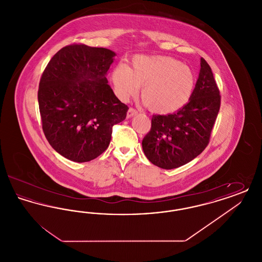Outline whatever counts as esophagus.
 Wrapping results in <instances>:
<instances>
[{
	"instance_id": "esophagus-1",
	"label": "esophagus",
	"mask_w": 262,
	"mask_h": 262,
	"mask_svg": "<svg viewBox=\"0 0 262 262\" xmlns=\"http://www.w3.org/2000/svg\"><path fill=\"white\" fill-rule=\"evenodd\" d=\"M137 111L135 109V108H129L128 109V111H127V118H132V117H134L135 115H137Z\"/></svg>"
}]
</instances>
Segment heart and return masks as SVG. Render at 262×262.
<instances>
[{"mask_svg":"<svg viewBox=\"0 0 262 262\" xmlns=\"http://www.w3.org/2000/svg\"><path fill=\"white\" fill-rule=\"evenodd\" d=\"M112 82L122 100L137 95L142 88V99L150 111L171 114L182 109L191 98L196 76L186 64L167 56H137L132 69L119 64Z\"/></svg>","mask_w":262,"mask_h":262,"instance_id":"b5f03b06","label":"heart"}]
</instances>
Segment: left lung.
I'll return each instance as SVG.
<instances>
[{"label":"left lung","instance_id":"left-lung-1","mask_svg":"<svg viewBox=\"0 0 262 262\" xmlns=\"http://www.w3.org/2000/svg\"><path fill=\"white\" fill-rule=\"evenodd\" d=\"M220 104L211 68L201 58L200 76L189 102L178 112L153 115L151 129L142 140L147 159L166 170L193 160L209 143Z\"/></svg>","mask_w":262,"mask_h":262}]
</instances>
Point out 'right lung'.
I'll list each match as a JSON object with an SVG mask.
<instances>
[{
  "label": "right lung",
  "instance_id": "add662e5",
  "mask_svg": "<svg viewBox=\"0 0 262 262\" xmlns=\"http://www.w3.org/2000/svg\"><path fill=\"white\" fill-rule=\"evenodd\" d=\"M115 55L106 48L68 45L42 74V128L51 146L69 160L97 158L110 144L113 125L126 117L128 107L116 97L106 77Z\"/></svg>",
  "mask_w": 262,
  "mask_h": 262
}]
</instances>
